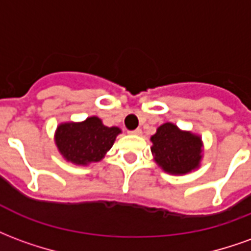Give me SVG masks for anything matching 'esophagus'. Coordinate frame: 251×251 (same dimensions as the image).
<instances>
[{"instance_id": "obj_1", "label": "esophagus", "mask_w": 251, "mask_h": 251, "mask_svg": "<svg viewBox=\"0 0 251 251\" xmlns=\"http://www.w3.org/2000/svg\"><path fill=\"white\" fill-rule=\"evenodd\" d=\"M130 134H133V136H141L142 130L141 129H136V130H131Z\"/></svg>"}]
</instances>
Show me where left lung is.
<instances>
[{"label": "left lung", "instance_id": "1", "mask_svg": "<svg viewBox=\"0 0 251 251\" xmlns=\"http://www.w3.org/2000/svg\"><path fill=\"white\" fill-rule=\"evenodd\" d=\"M151 141L153 160L164 172L181 176L199 169L203 160V141L199 134L165 122L158 126Z\"/></svg>", "mask_w": 251, "mask_h": 251}]
</instances>
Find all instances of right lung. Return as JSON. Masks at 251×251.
Listing matches in <instances>:
<instances>
[{
  "label": "right lung",
  "instance_id": "1",
  "mask_svg": "<svg viewBox=\"0 0 251 251\" xmlns=\"http://www.w3.org/2000/svg\"><path fill=\"white\" fill-rule=\"evenodd\" d=\"M121 133L120 127L104 126L100 118L93 115L80 122L59 124L55 144L67 163L86 167L103 160Z\"/></svg>",
  "mask_w": 251,
  "mask_h": 251
}]
</instances>
